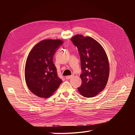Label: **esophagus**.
Masks as SVG:
<instances>
[{"label":"esophagus","mask_w":135,"mask_h":135,"mask_svg":"<svg viewBox=\"0 0 135 135\" xmlns=\"http://www.w3.org/2000/svg\"><path fill=\"white\" fill-rule=\"evenodd\" d=\"M74 75L73 74V75H69V76H66V78L67 79H72V78H73L74 77Z\"/></svg>","instance_id":"esophagus-1"}]
</instances>
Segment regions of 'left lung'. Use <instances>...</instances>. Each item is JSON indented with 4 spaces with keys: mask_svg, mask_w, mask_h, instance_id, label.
<instances>
[{
    "mask_svg": "<svg viewBox=\"0 0 135 135\" xmlns=\"http://www.w3.org/2000/svg\"><path fill=\"white\" fill-rule=\"evenodd\" d=\"M80 55L82 83L78 88L85 97H93L107 84L109 72L107 55L101 44L94 39L77 34L70 39Z\"/></svg>",
    "mask_w": 135,
    "mask_h": 135,
    "instance_id": "8db88e82",
    "label": "left lung"
}]
</instances>
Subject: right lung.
<instances>
[{
    "label": "right lung",
    "mask_w": 135,
    "mask_h": 135,
    "mask_svg": "<svg viewBox=\"0 0 135 135\" xmlns=\"http://www.w3.org/2000/svg\"><path fill=\"white\" fill-rule=\"evenodd\" d=\"M62 44L59 39L42 40L28 56L25 70L26 82L32 93L39 97H50L62 82L53 63L54 56Z\"/></svg>",
    "instance_id": "right-lung-1"
}]
</instances>
